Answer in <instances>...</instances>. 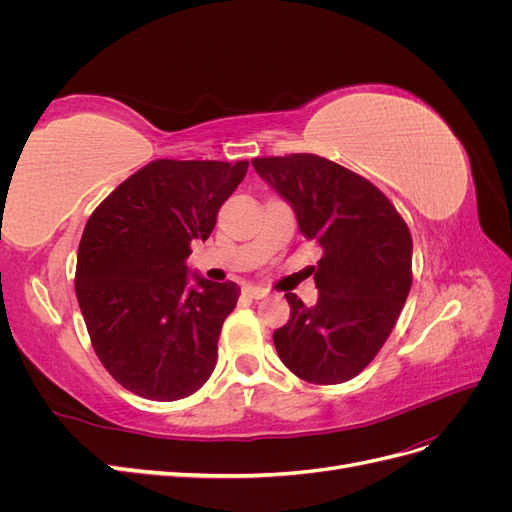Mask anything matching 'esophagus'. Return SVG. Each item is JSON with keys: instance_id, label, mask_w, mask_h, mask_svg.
<instances>
[{"instance_id": "1", "label": "esophagus", "mask_w": 512, "mask_h": 512, "mask_svg": "<svg viewBox=\"0 0 512 512\" xmlns=\"http://www.w3.org/2000/svg\"><path fill=\"white\" fill-rule=\"evenodd\" d=\"M243 294H245V297H250V299H265L267 294H269V290L260 288V286H245Z\"/></svg>"}]
</instances>
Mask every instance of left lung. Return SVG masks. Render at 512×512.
<instances>
[{"label": "left lung", "instance_id": "8db88e82", "mask_svg": "<svg viewBox=\"0 0 512 512\" xmlns=\"http://www.w3.org/2000/svg\"><path fill=\"white\" fill-rule=\"evenodd\" d=\"M292 207L301 235L322 247L316 305L286 292L290 318L273 344L294 376L339 384L371 363L412 286V237L374 183L314 153L252 160Z\"/></svg>", "mask_w": 512, "mask_h": 512}]
</instances>
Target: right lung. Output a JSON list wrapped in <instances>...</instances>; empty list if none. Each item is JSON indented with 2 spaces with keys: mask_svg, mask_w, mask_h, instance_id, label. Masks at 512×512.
Here are the masks:
<instances>
[{
  "mask_svg": "<svg viewBox=\"0 0 512 512\" xmlns=\"http://www.w3.org/2000/svg\"><path fill=\"white\" fill-rule=\"evenodd\" d=\"M250 162L156 160L91 213L76 256V299L98 359L123 389L153 401L196 393L241 288L190 273ZM194 281V285L189 282Z\"/></svg>",
  "mask_w": 512,
  "mask_h": 512,
  "instance_id": "1",
  "label": "right lung"
}]
</instances>
